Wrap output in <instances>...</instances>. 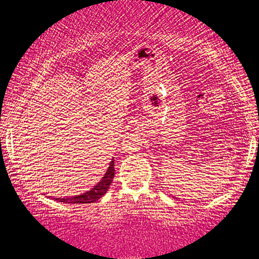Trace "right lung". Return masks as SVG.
<instances>
[{
    "label": "right lung",
    "instance_id": "add662e5",
    "mask_svg": "<svg viewBox=\"0 0 259 259\" xmlns=\"http://www.w3.org/2000/svg\"><path fill=\"white\" fill-rule=\"evenodd\" d=\"M114 175H115V162L114 159H112L110 164H109L107 172L104 174V176L102 177V180L98 182L93 189H90V190H88L82 195H76V196H71V197H65V198H55V201L68 203V204H87V203L96 202L102 197V196L105 195V192L108 191L112 180H114Z\"/></svg>",
    "mask_w": 259,
    "mask_h": 259
}]
</instances>
